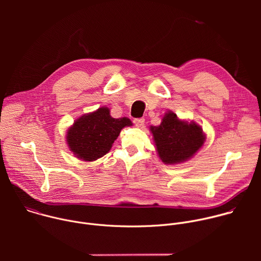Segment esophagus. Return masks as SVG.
Returning <instances> with one entry per match:
<instances>
[{"instance_id": "1", "label": "esophagus", "mask_w": 261, "mask_h": 261, "mask_svg": "<svg viewBox=\"0 0 261 261\" xmlns=\"http://www.w3.org/2000/svg\"><path fill=\"white\" fill-rule=\"evenodd\" d=\"M134 124L136 127H142L143 124H144V119L143 118H140V119H135L134 121Z\"/></svg>"}]
</instances>
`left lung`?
Instances as JSON below:
<instances>
[{
	"label": "left lung",
	"instance_id": "left-lung-1",
	"mask_svg": "<svg viewBox=\"0 0 261 261\" xmlns=\"http://www.w3.org/2000/svg\"><path fill=\"white\" fill-rule=\"evenodd\" d=\"M151 131L159 157L165 164L188 160L199 150L205 140L200 126L180 121L172 113L166 114L160 126H152Z\"/></svg>",
	"mask_w": 261,
	"mask_h": 261
}]
</instances>
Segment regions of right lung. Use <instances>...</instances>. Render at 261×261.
Segmentation results:
<instances>
[{
	"label": "right lung",
	"instance_id": "add662e5",
	"mask_svg": "<svg viewBox=\"0 0 261 261\" xmlns=\"http://www.w3.org/2000/svg\"><path fill=\"white\" fill-rule=\"evenodd\" d=\"M131 125L129 119H114L107 107H100L73 124L67 132V142L77 158L94 161L108 153L121 130Z\"/></svg>",
	"mask_w": 261,
	"mask_h": 261
}]
</instances>
